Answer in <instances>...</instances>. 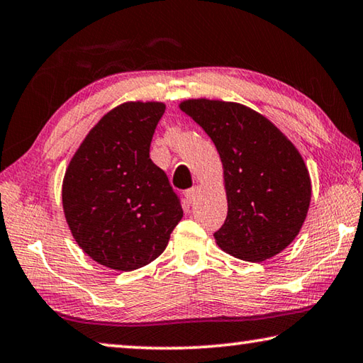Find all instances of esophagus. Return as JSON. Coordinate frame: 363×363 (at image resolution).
<instances>
[{
  "mask_svg": "<svg viewBox=\"0 0 363 363\" xmlns=\"http://www.w3.org/2000/svg\"><path fill=\"white\" fill-rule=\"evenodd\" d=\"M199 187H192V189H189L187 192H186V199L190 201V203H195V200H196V196H199Z\"/></svg>",
  "mask_w": 363,
  "mask_h": 363,
  "instance_id": "obj_1",
  "label": "esophagus"
}]
</instances>
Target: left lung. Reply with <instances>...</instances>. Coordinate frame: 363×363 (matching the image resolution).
<instances>
[{
	"mask_svg": "<svg viewBox=\"0 0 363 363\" xmlns=\"http://www.w3.org/2000/svg\"><path fill=\"white\" fill-rule=\"evenodd\" d=\"M184 113L203 128L224 168L227 218L216 243L238 259L279 255L304 224L311 177L296 147L266 116L237 102L189 99Z\"/></svg>",
	"mask_w": 363,
	"mask_h": 363,
	"instance_id": "left-lung-1",
	"label": "left lung"
}]
</instances>
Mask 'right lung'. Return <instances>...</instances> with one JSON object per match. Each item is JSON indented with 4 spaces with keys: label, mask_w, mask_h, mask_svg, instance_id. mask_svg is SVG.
<instances>
[{
    "label": "right lung",
    "mask_w": 363,
    "mask_h": 363,
    "mask_svg": "<svg viewBox=\"0 0 363 363\" xmlns=\"http://www.w3.org/2000/svg\"><path fill=\"white\" fill-rule=\"evenodd\" d=\"M163 113V102H125L110 110L65 171L67 224L79 248L106 267L128 272L157 259L182 219L179 196L150 160Z\"/></svg>",
    "instance_id": "add662e5"
}]
</instances>
